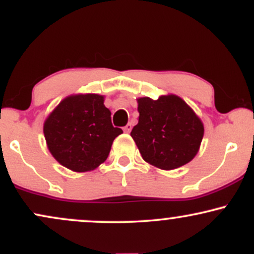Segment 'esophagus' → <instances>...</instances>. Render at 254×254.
Listing matches in <instances>:
<instances>
[{
	"label": "esophagus",
	"mask_w": 254,
	"mask_h": 254,
	"mask_svg": "<svg viewBox=\"0 0 254 254\" xmlns=\"http://www.w3.org/2000/svg\"><path fill=\"white\" fill-rule=\"evenodd\" d=\"M131 129H132V124H131V123H127V124L125 125V127H123L124 132H127V133H129L130 131H131Z\"/></svg>",
	"instance_id": "34e87169"
}]
</instances>
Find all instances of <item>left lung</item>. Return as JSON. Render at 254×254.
<instances>
[{"label":"left lung","mask_w":254,"mask_h":254,"mask_svg":"<svg viewBox=\"0 0 254 254\" xmlns=\"http://www.w3.org/2000/svg\"><path fill=\"white\" fill-rule=\"evenodd\" d=\"M138 124L133 138L144 161L161 170H176L190 162L199 150L204 127L182 98L161 95L157 100L137 99Z\"/></svg>","instance_id":"left-lung-1"}]
</instances>
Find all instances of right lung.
Masks as SVG:
<instances>
[{
    "label": "right lung",
    "instance_id": "1",
    "mask_svg": "<svg viewBox=\"0 0 254 254\" xmlns=\"http://www.w3.org/2000/svg\"><path fill=\"white\" fill-rule=\"evenodd\" d=\"M121 133L123 130L113 127L110 110L99 94L66 97L44 123L52 156L74 172L93 171L103 164Z\"/></svg>",
    "mask_w": 254,
    "mask_h": 254
}]
</instances>
